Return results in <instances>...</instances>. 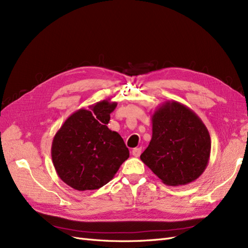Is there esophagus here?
<instances>
[{"label": "esophagus", "mask_w": 248, "mask_h": 248, "mask_svg": "<svg viewBox=\"0 0 248 248\" xmlns=\"http://www.w3.org/2000/svg\"><path fill=\"white\" fill-rule=\"evenodd\" d=\"M140 153H141V148H134L132 150V155L134 157H139L140 155Z\"/></svg>", "instance_id": "34e87169"}]
</instances>
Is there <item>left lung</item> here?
<instances>
[{
  "mask_svg": "<svg viewBox=\"0 0 248 248\" xmlns=\"http://www.w3.org/2000/svg\"><path fill=\"white\" fill-rule=\"evenodd\" d=\"M211 139L199 116L184 104L166 101L152 115V139L140 160L169 186L193 182L206 170Z\"/></svg>",
  "mask_w": 248,
  "mask_h": 248,
  "instance_id": "left-lung-1",
  "label": "left lung"
}]
</instances>
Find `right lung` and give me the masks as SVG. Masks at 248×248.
I'll use <instances>...</instances> for the list:
<instances>
[{"label": "right lung", "instance_id": "add662e5", "mask_svg": "<svg viewBox=\"0 0 248 248\" xmlns=\"http://www.w3.org/2000/svg\"><path fill=\"white\" fill-rule=\"evenodd\" d=\"M117 102L109 99L80 108L66 119L51 144V159L60 179L72 188L98 189L114 178L129 157L121 136L108 129Z\"/></svg>", "mask_w": 248, "mask_h": 248}]
</instances>
